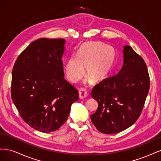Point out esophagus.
I'll use <instances>...</instances> for the list:
<instances>
[{
  "mask_svg": "<svg viewBox=\"0 0 161 161\" xmlns=\"http://www.w3.org/2000/svg\"><path fill=\"white\" fill-rule=\"evenodd\" d=\"M79 95L80 99H84L87 96L86 91L85 89H80L79 90Z\"/></svg>",
  "mask_w": 161,
  "mask_h": 161,
  "instance_id": "1",
  "label": "esophagus"
}]
</instances>
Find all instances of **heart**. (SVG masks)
Returning a JSON list of instances; mask_svg holds the SVG:
<instances>
[{
	"label": "heart",
	"mask_w": 161,
	"mask_h": 161,
	"mask_svg": "<svg viewBox=\"0 0 161 161\" xmlns=\"http://www.w3.org/2000/svg\"><path fill=\"white\" fill-rule=\"evenodd\" d=\"M115 51L111 46L100 42L82 44L76 53L64 65L66 78L70 82H76L85 74L94 82L101 81L108 75L114 65ZM88 81L89 80L88 79Z\"/></svg>",
	"instance_id": "b5f03b06"
}]
</instances>
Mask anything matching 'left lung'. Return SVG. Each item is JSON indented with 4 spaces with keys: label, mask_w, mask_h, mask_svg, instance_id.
Returning a JSON list of instances; mask_svg holds the SVG:
<instances>
[{
    "label": "left lung",
    "mask_w": 161,
    "mask_h": 161,
    "mask_svg": "<svg viewBox=\"0 0 161 161\" xmlns=\"http://www.w3.org/2000/svg\"><path fill=\"white\" fill-rule=\"evenodd\" d=\"M124 64L118 74L96 85L91 96L98 103L91 121L101 133H119L140 117L150 88V77L143 58L131 46H124Z\"/></svg>",
    "instance_id": "obj_1"
}]
</instances>
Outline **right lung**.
<instances>
[{
    "label": "right lung",
    "mask_w": 161,
    "mask_h": 161,
    "mask_svg": "<svg viewBox=\"0 0 161 161\" xmlns=\"http://www.w3.org/2000/svg\"><path fill=\"white\" fill-rule=\"evenodd\" d=\"M64 39L41 38L17 58L12 72L11 98L21 118L42 132L59 129L79 92L64 79Z\"/></svg>",
    "instance_id": "1"
}]
</instances>
